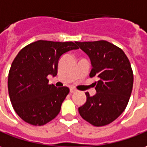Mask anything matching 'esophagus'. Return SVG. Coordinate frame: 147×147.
Returning <instances> with one entry per match:
<instances>
[{"label": "esophagus", "instance_id": "obj_1", "mask_svg": "<svg viewBox=\"0 0 147 147\" xmlns=\"http://www.w3.org/2000/svg\"><path fill=\"white\" fill-rule=\"evenodd\" d=\"M76 91H77V90H76V89H74V88H70V93H71V94L75 93Z\"/></svg>", "mask_w": 147, "mask_h": 147}]
</instances>
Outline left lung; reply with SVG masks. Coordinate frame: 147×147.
Segmentation results:
<instances>
[{"instance_id": "1", "label": "left lung", "mask_w": 147, "mask_h": 147, "mask_svg": "<svg viewBox=\"0 0 147 147\" xmlns=\"http://www.w3.org/2000/svg\"><path fill=\"white\" fill-rule=\"evenodd\" d=\"M90 57V77H98L96 94L78 108L82 118L93 126H102L118 118L125 110L132 92L133 71L128 57L118 46L106 41H77Z\"/></svg>"}]
</instances>
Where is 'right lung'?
Masks as SVG:
<instances>
[{
    "instance_id": "obj_1",
    "label": "right lung",
    "mask_w": 147,
    "mask_h": 147,
    "mask_svg": "<svg viewBox=\"0 0 147 147\" xmlns=\"http://www.w3.org/2000/svg\"><path fill=\"white\" fill-rule=\"evenodd\" d=\"M72 41H37L18 53L11 65L8 90L15 112L33 126H43L59 114L69 92L66 86L49 85L47 77H55L64 53L78 49Z\"/></svg>"
}]
</instances>
